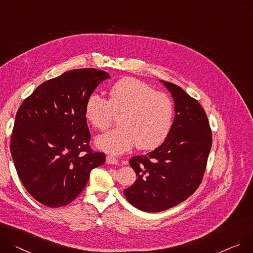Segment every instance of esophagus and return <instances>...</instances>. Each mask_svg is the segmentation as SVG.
Instances as JSON below:
<instances>
[{
	"label": "esophagus",
	"mask_w": 253,
	"mask_h": 253,
	"mask_svg": "<svg viewBox=\"0 0 253 253\" xmlns=\"http://www.w3.org/2000/svg\"><path fill=\"white\" fill-rule=\"evenodd\" d=\"M106 164H109V165H118V164H119V161H118V159L115 158V157L107 156V157H106Z\"/></svg>",
	"instance_id": "1"
}]
</instances>
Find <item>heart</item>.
Returning <instances> with one entry per match:
<instances>
[{
    "label": "heart",
    "mask_w": 253,
    "mask_h": 253,
    "mask_svg": "<svg viewBox=\"0 0 253 253\" xmlns=\"http://www.w3.org/2000/svg\"><path fill=\"white\" fill-rule=\"evenodd\" d=\"M84 115L96 129L104 130L119 117L120 127L98 135L95 146L108 154L120 155L132 149L153 150L169 134L174 106L170 97L157 92L147 83L125 78L109 89V98L93 93Z\"/></svg>",
    "instance_id": "1"
}]
</instances>
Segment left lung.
<instances>
[{"mask_svg": "<svg viewBox=\"0 0 253 253\" xmlns=\"http://www.w3.org/2000/svg\"><path fill=\"white\" fill-rule=\"evenodd\" d=\"M175 101V119L161 146L129 165L137 178L124 190L126 200L145 212L172 208L197 190L212 146V131L201 104L174 83L161 80Z\"/></svg>", "mask_w": 253, "mask_h": 253, "instance_id": "1", "label": "left lung"}]
</instances>
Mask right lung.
Returning a JSON list of instances; mask_svg holds the SVG:
<instances>
[{
  "label": "right lung",
  "mask_w": 253,
  "mask_h": 253,
  "mask_svg": "<svg viewBox=\"0 0 253 253\" xmlns=\"http://www.w3.org/2000/svg\"><path fill=\"white\" fill-rule=\"evenodd\" d=\"M109 74L74 69L43 82L17 111L11 154L18 176L32 197L56 208L72 202L92 169L105 162L92 152L84 108Z\"/></svg>",
  "instance_id": "add662e5"
}]
</instances>
